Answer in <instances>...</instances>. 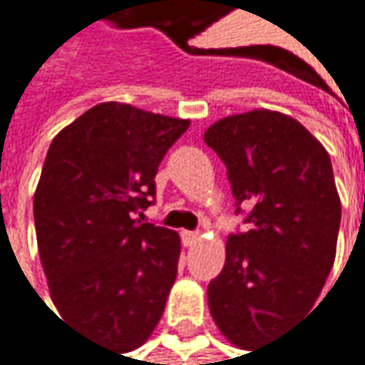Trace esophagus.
I'll return each mask as SVG.
<instances>
[{
  "label": "esophagus",
  "instance_id": "1",
  "mask_svg": "<svg viewBox=\"0 0 365 365\" xmlns=\"http://www.w3.org/2000/svg\"><path fill=\"white\" fill-rule=\"evenodd\" d=\"M197 240H200V232H194V230H183L182 232L183 246H194Z\"/></svg>",
  "mask_w": 365,
  "mask_h": 365
}]
</instances>
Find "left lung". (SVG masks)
Instances as JSON below:
<instances>
[{
  "label": "left lung",
  "mask_w": 365,
  "mask_h": 365,
  "mask_svg": "<svg viewBox=\"0 0 365 365\" xmlns=\"http://www.w3.org/2000/svg\"><path fill=\"white\" fill-rule=\"evenodd\" d=\"M204 141L246 224L228 236L207 305L234 346L255 349L313 307L331 270L341 222L331 159L299 120L264 108L220 119Z\"/></svg>",
  "instance_id": "obj_1"
}]
</instances>
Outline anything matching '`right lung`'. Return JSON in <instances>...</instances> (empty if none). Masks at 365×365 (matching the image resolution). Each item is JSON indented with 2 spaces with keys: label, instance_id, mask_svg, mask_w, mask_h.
Returning a JSON list of instances; mask_svg holds the SVG:
<instances>
[{
  "label": "right lung",
  "instance_id": "1",
  "mask_svg": "<svg viewBox=\"0 0 365 365\" xmlns=\"http://www.w3.org/2000/svg\"><path fill=\"white\" fill-rule=\"evenodd\" d=\"M190 120L103 103L58 133L34 195L48 287L62 317L96 344L133 351L163 315L180 236L137 220Z\"/></svg>",
  "mask_w": 365,
  "mask_h": 365
}]
</instances>
